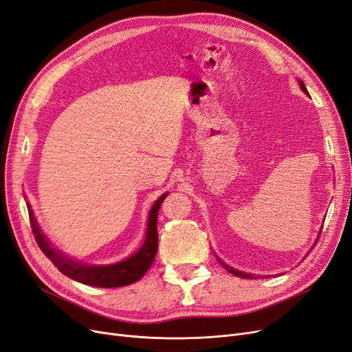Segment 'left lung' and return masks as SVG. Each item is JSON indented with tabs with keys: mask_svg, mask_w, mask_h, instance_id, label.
<instances>
[{
	"mask_svg": "<svg viewBox=\"0 0 352 352\" xmlns=\"http://www.w3.org/2000/svg\"><path fill=\"white\" fill-rule=\"evenodd\" d=\"M298 83H299V86H300L303 94L309 96L308 90H307V87H305L303 82H302L300 79H298ZM320 232H322V228H320ZM320 232H319V234H320ZM319 234H318V239H319ZM318 239H316V241H318ZM316 241H315V244H316ZM216 257H217V254H216ZM217 261H219V263H220L228 273H233L234 276H237V278H244V279H258V278L263 279V278H265V276H257V274H252V273H246V272H240V270H237V269H234V267H232V266H228L227 263H224L220 257H217Z\"/></svg>",
	"mask_w": 352,
	"mask_h": 352,
	"instance_id": "8db88e82",
	"label": "left lung"
}]
</instances>
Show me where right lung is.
<instances>
[{"instance_id":"1","label":"right lung","mask_w":352,"mask_h":352,"mask_svg":"<svg viewBox=\"0 0 352 352\" xmlns=\"http://www.w3.org/2000/svg\"><path fill=\"white\" fill-rule=\"evenodd\" d=\"M166 195L168 192H164L158 200H155V203L152 204L149 210L145 239L141 244V248L133 254L126 257L125 261H120L112 265L83 263L79 261H74V258L69 257L62 250H58L50 241V239L41 230L40 224L36 220L32 206H30L28 201H25V204L28 210L30 224H32L33 234L36 237L38 248L50 258V262L65 274V276L89 286L120 287L131 285L133 282H138L148 272L152 262H154L158 250V211ZM24 198L27 200V197Z\"/></svg>"}]
</instances>
